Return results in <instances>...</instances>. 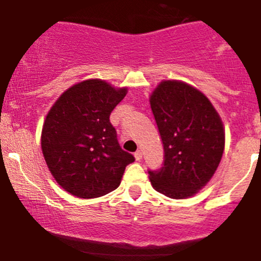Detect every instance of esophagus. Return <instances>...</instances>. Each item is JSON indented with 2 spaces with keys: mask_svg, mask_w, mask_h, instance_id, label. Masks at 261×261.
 Here are the masks:
<instances>
[{
  "mask_svg": "<svg viewBox=\"0 0 261 261\" xmlns=\"http://www.w3.org/2000/svg\"><path fill=\"white\" fill-rule=\"evenodd\" d=\"M135 159H136V160H141V159H142V151H141V150H138V151H136L135 152Z\"/></svg>",
  "mask_w": 261,
  "mask_h": 261,
  "instance_id": "obj_1",
  "label": "esophagus"
}]
</instances>
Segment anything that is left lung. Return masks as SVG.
<instances>
[{
	"mask_svg": "<svg viewBox=\"0 0 261 261\" xmlns=\"http://www.w3.org/2000/svg\"><path fill=\"white\" fill-rule=\"evenodd\" d=\"M150 105L164 145V164L149 170L152 188L171 199L195 195L215 174L225 146L220 116L209 98L181 81H163Z\"/></svg>",
	"mask_w": 261,
	"mask_h": 261,
	"instance_id": "left-lung-1",
	"label": "left lung"
}]
</instances>
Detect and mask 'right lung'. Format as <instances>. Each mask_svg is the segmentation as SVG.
<instances>
[{
	"label": "right lung",
	"mask_w": 261,
	"mask_h": 261,
	"mask_svg": "<svg viewBox=\"0 0 261 261\" xmlns=\"http://www.w3.org/2000/svg\"><path fill=\"white\" fill-rule=\"evenodd\" d=\"M127 94L106 81L71 86L54 103L42 127L41 147L52 176L82 199L111 193L135 158L123 151L110 114Z\"/></svg>",
	"instance_id": "add662e5"
}]
</instances>
